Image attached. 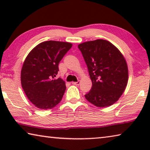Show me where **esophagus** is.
<instances>
[{
    "label": "esophagus",
    "mask_w": 150,
    "mask_h": 150,
    "mask_svg": "<svg viewBox=\"0 0 150 150\" xmlns=\"http://www.w3.org/2000/svg\"><path fill=\"white\" fill-rule=\"evenodd\" d=\"M72 84L75 85H79L80 84V81H78L77 82H72Z\"/></svg>",
    "instance_id": "1"
}]
</instances>
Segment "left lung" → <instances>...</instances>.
I'll use <instances>...</instances> for the list:
<instances>
[{
	"label": "left lung",
	"instance_id": "1",
	"mask_svg": "<svg viewBox=\"0 0 150 150\" xmlns=\"http://www.w3.org/2000/svg\"><path fill=\"white\" fill-rule=\"evenodd\" d=\"M92 81L86 99L97 107H106L117 101L125 90L128 69L121 52L110 42L96 40L78 45Z\"/></svg>",
	"mask_w": 150,
	"mask_h": 150
}]
</instances>
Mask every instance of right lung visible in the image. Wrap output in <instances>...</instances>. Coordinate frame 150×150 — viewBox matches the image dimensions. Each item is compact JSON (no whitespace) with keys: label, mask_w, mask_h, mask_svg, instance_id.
Masks as SVG:
<instances>
[{"label":"right lung","mask_w":150,"mask_h":150,"mask_svg":"<svg viewBox=\"0 0 150 150\" xmlns=\"http://www.w3.org/2000/svg\"><path fill=\"white\" fill-rule=\"evenodd\" d=\"M69 42H44L33 48L21 70V85L27 97L37 108L47 110L62 100L66 89L65 81L55 79L58 65L71 47Z\"/></svg>","instance_id":"right-lung-1"}]
</instances>
